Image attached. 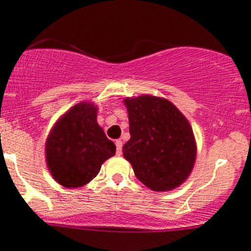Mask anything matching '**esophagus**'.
Returning <instances> with one entry per match:
<instances>
[{
  "mask_svg": "<svg viewBox=\"0 0 251 251\" xmlns=\"http://www.w3.org/2000/svg\"><path fill=\"white\" fill-rule=\"evenodd\" d=\"M115 146H117V154H118V156H121V154H122V147H123V142H122L121 139H118V141L115 142Z\"/></svg>",
  "mask_w": 251,
  "mask_h": 251,
  "instance_id": "esophagus-1",
  "label": "esophagus"
}]
</instances>
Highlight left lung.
<instances>
[{
    "instance_id": "obj_1",
    "label": "left lung",
    "mask_w": 251,
    "mask_h": 251,
    "mask_svg": "<svg viewBox=\"0 0 251 251\" xmlns=\"http://www.w3.org/2000/svg\"><path fill=\"white\" fill-rule=\"evenodd\" d=\"M130 139L123 156L134 175L153 191L176 188L188 177L196 158L194 132L185 115L166 99L141 95L124 99Z\"/></svg>"
}]
</instances>
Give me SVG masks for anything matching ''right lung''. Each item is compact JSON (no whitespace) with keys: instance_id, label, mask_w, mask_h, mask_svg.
Listing matches in <instances>:
<instances>
[{"instance_id":"add662e5","label":"right lung","mask_w":251,"mask_h":251,"mask_svg":"<svg viewBox=\"0 0 251 251\" xmlns=\"http://www.w3.org/2000/svg\"><path fill=\"white\" fill-rule=\"evenodd\" d=\"M46 162L64 187H81L94 178L115 145L97 123V108L79 103L59 119L46 141Z\"/></svg>"}]
</instances>
